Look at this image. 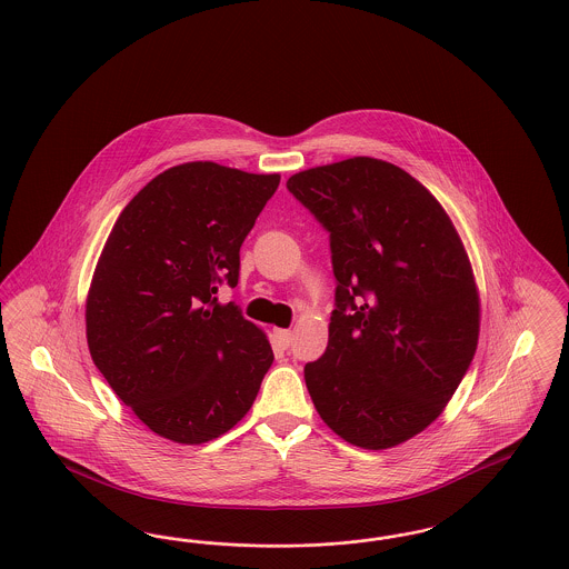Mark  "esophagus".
I'll use <instances>...</instances> for the list:
<instances>
[{
	"label": "esophagus",
	"mask_w": 569,
	"mask_h": 569,
	"mask_svg": "<svg viewBox=\"0 0 569 569\" xmlns=\"http://www.w3.org/2000/svg\"><path fill=\"white\" fill-rule=\"evenodd\" d=\"M273 339L281 349H288L292 342V330H283V328H274Z\"/></svg>",
	"instance_id": "esophagus-1"
}]
</instances>
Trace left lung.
Segmentation results:
<instances>
[{
  "label": "left lung",
  "mask_w": 569,
  "mask_h": 569,
  "mask_svg": "<svg viewBox=\"0 0 569 569\" xmlns=\"http://www.w3.org/2000/svg\"><path fill=\"white\" fill-rule=\"evenodd\" d=\"M288 190L330 232L328 347L305 366L323 423L381 451L423 432L475 358L477 281L451 218L405 169L370 157L307 169Z\"/></svg>",
  "instance_id": "obj_1"
}]
</instances>
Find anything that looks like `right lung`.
<instances>
[{"mask_svg": "<svg viewBox=\"0 0 569 569\" xmlns=\"http://www.w3.org/2000/svg\"><path fill=\"white\" fill-rule=\"evenodd\" d=\"M279 186L197 160L162 171L122 209L87 298L91 358L116 396L162 438L203 445L251 409L273 349L218 288Z\"/></svg>", "mask_w": 569, "mask_h": 569, "instance_id": "right-lung-1", "label": "right lung"}]
</instances>
